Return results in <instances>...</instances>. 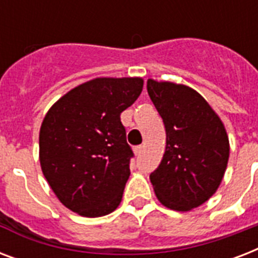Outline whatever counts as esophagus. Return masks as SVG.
Masks as SVG:
<instances>
[{
  "instance_id": "obj_1",
  "label": "esophagus",
  "mask_w": 258,
  "mask_h": 258,
  "mask_svg": "<svg viewBox=\"0 0 258 258\" xmlns=\"http://www.w3.org/2000/svg\"><path fill=\"white\" fill-rule=\"evenodd\" d=\"M142 150H143V147H142V146H137V147L134 149V153H135V155H141Z\"/></svg>"
}]
</instances>
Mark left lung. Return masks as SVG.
<instances>
[{
  "label": "left lung",
  "mask_w": 258,
  "mask_h": 258,
  "mask_svg": "<svg viewBox=\"0 0 258 258\" xmlns=\"http://www.w3.org/2000/svg\"><path fill=\"white\" fill-rule=\"evenodd\" d=\"M147 92L166 128L165 154L150 180L163 206L190 212L210 200L224 179L230 154L228 133L196 89L149 79Z\"/></svg>",
  "instance_id": "obj_1"
}]
</instances>
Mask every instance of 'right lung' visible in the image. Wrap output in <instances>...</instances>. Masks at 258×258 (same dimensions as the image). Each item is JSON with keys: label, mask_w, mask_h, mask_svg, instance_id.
<instances>
[{"label": "right lung", "mask_w": 258, "mask_h": 258, "mask_svg": "<svg viewBox=\"0 0 258 258\" xmlns=\"http://www.w3.org/2000/svg\"><path fill=\"white\" fill-rule=\"evenodd\" d=\"M142 89V78L92 79L62 95L44 116L41 171L58 201L79 216H107L120 205L133 157L120 113Z\"/></svg>", "instance_id": "add662e5"}]
</instances>
